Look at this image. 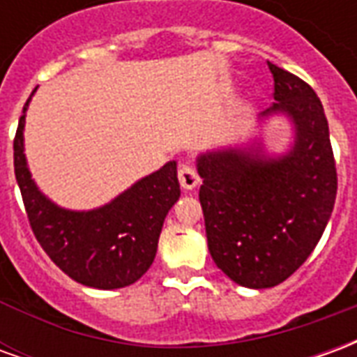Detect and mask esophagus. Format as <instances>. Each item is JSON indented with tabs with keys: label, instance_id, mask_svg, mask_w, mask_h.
Masks as SVG:
<instances>
[{
	"label": "esophagus",
	"instance_id": "esophagus-1",
	"mask_svg": "<svg viewBox=\"0 0 357 357\" xmlns=\"http://www.w3.org/2000/svg\"><path fill=\"white\" fill-rule=\"evenodd\" d=\"M178 178H179V185L183 187V189H187V191L195 189V187L199 185V181H201L197 170H195L193 166H189V164H181V166H179Z\"/></svg>",
	"mask_w": 357,
	"mask_h": 357
}]
</instances>
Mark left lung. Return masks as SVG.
I'll return each mask as SVG.
<instances>
[{
	"label": "left lung",
	"mask_w": 357,
	"mask_h": 357,
	"mask_svg": "<svg viewBox=\"0 0 357 357\" xmlns=\"http://www.w3.org/2000/svg\"><path fill=\"white\" fill-rule=\"evenodd\" d=\"M273 107L296 137L287 155L269 158L260 145L197 158L199 191L212 260L248 289L283 283L321 239L337 199V166L319 97L306 82L268 63Z\"/></svg>",
	"instance_id": "8db88e82"
}]
</instances>
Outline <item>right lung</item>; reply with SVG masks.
I'll list each match as a JSON object with an SVG mask.
<instances>
[{
    "mask_svg": "<svg viewBox=\"0 0 357 357\" xmlns=\"http://www.w3.org/2000/svg\"><path fill=\"white\" fill-rule=\"evenodd\" d=\"M32 95L22 109L13 151L15 176L36 239L66 275L86 287L109 291L135 283L155 260L164 218L181 193L178 166L174 160L164 164L101 208H59L36 187L26 166L22 130Z\"/></svg>",
    "mask_w": 357,
    "mask_h": 357,
    "instance_id": "1",
    "label": "right lung"
}]
</instances>
